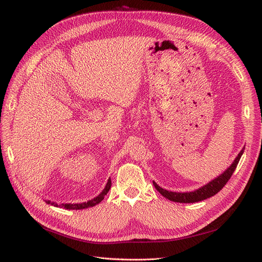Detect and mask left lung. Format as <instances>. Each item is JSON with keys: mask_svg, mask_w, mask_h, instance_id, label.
Wrapping results in <instances>:
<instances>
[{"mask_svg": "<svg viewBox=\"0 0 262 262\" xmlns=\"http://www.w3.org/2000/svg\"><path fill=\"white\" fill-rule=\"evenodd\" d=\"M243 152H244V148H242V150L239 153V155L237 156L235 161L232 162L231 166L223 174H221L219 177H216L215 180L211 181L207 185H205L204 187H202V188H200L195 191L185 192V193H182V192H172V191H168V190L162 189L155 182H153V184H154L155 188L157 189V191H159V193L161 195H163L164 198H167L168 200H170L172 202H176V203H196V202L204 201L206 199H209V198L215 195L220 190L223 189V187L230 180L232 173L235 172Z\"/></svg>", "mask_w": 262, "mask_h": 262, "instance_id": "obj_1", "label": "left lung"}]
</instances>
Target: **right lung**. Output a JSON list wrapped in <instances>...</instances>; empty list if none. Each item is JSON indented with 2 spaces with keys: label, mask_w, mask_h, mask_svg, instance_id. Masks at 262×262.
Returning <instances> with one entry per match:
<instances>
[{
  "label": "right lung",
  "mask_w": 262,
  "mask_h": 262,
  "mask_svg": "<svg viewBox=\"0 0 262 262\" xmlns=\"http://www.w3.org/2000/svg\"><path fill=\"white\" fill-rule=\"evenodd\" d=\"M110 187H112V180H108L107 184H106V187L104 188V190L101 192V194H99L96 198H94L93 200H90L88 201L87 203H80V204H61V205H58L56 203H51V201H47L48 204H51L53 206H55V207H62V208H66V209H72V210H78V209H85V208H89V207H93V206H95L96 204L101 203L103 200H104V196L108 193V191L110 189Z\"/></svg>",
  "instance_id": "1"
}]
</instances>
